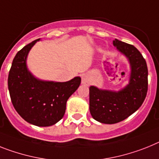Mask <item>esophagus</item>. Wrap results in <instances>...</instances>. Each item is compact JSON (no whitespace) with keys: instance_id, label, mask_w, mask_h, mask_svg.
Wrapping results in <instances>:
<instances>
[{"instance_id":"34e87169","label":"esophagus","mask_w":159,"mask_h":159,"mask_svg":"<svg viewBox=\"0 0 159 159\" xmlns=\"http://www.w3.org/2000/svg\"><path fill=\"white\" fill-rule=\"evenodd\" d=\"M89 83V78L86 75H83L82 76V84H88Z\"/></svg>"}]
</instances>
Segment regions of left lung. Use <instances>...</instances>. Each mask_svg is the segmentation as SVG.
Masks as SVG:
<instances>
[{"label":"left lung","mask_w":159,"mask_h":159,"mask_svg":"<svg viewBox=\"0 0 159 159\" xmlns=\"http://www.w3.org/2000/svg\"><path fill=\"white\" fill-rule=\"evenodd\" d=\"M113 45L128 58L132 71L129 85L118 93L90 87L91 115L104 124H115L136 112L144 102L148 91L147 65L140 51L133 45L117 39L113 41Z\"/></svg>","instance_id":"obj_1"}]
</instances>
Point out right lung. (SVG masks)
<instances>
[{"label": "right lung", "mask_w": 159, "mask_h": 159, "mask_svg": "<svg viewBox=\"0 0 159 159\" xmlns=\"http://www.w3.org/2000/svg\"><path fill=\"white\" fill-rule=\"evenodd\" d=\"M27 44L17 53L8 77V89L12 104L27 122L37 126H51L64 116L66 104L81 83L80 77L67 82L37 80L27 70L28 53L37 41Z\"/></svg>", "instance_id": "add662e5"}]
</instances>
